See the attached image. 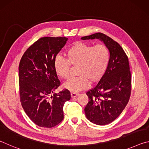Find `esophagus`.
Wrapping results in <instances>:
<instances>
[{
    "label": "esophagus",
    "mask_w": 149,
    "mask_h": 149,
    "mask_svg": "<svg viewBox=\"0 0 149 149\" xmlns=\"http://www.w3.org/2000/svg\"><path fill=\"white\" fill-rule=\"evenodd\" d=\"M79 95V94L78 93H71V97L72 98H75L77 97V96Z\"/></svg>",
    "instance_id": "esophagus-1"
}]
</instances>
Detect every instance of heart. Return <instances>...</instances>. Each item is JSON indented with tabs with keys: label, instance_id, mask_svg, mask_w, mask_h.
<instances>
[{
	"label": "heart",
	"instance_id": "b5f03b06",
	"mask_svg": "<svg viewBox=\"0 0 149 149\" xmlns=\"http://www.w3.org/2000/svg\"><path fill=\"white\" fill-rule=\"evenodd\" d=\"M66 59L56 56L54 68L58 76L66 79L70 71V65L77 66L76 77L70 78L63 87L71 92L76 93L87 89L90 81L94 84L104 76L110 60L107 47L99 44L95 46L83 42H74L65 52Z\"/></svg>",
	"mask_w": 149,
	"mask_h": 149
}]
</instances>
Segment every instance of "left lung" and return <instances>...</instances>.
<instances>
[{"label": "left lung", "instance_id": "8db88e82", "mask_svg": "<svg viewBox=\"0 0 149 149\" xmlns=\"http://www.w3.org/2000/svg\"><path fill=\"white\" fill-rule=\"evenodd\" d=\"M81 39H100L109 50L108 68L98 84L87 92L89 102L84 109L85 116L91 122L99 125H107L119 116L130 100L132 77L128 58L116 41L102 33Z\"/></svg>", "mask_w": 149, "mask_h": 149}]
</instances>
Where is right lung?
Masks as SVG:
<instances>
[{"label": "right lung", "instance_id": "add662e5", "mask_svg": "<svg viewBox=\"0 0 149 149\" xmlns=\"http://www.w3.org/2000/svg\"><path fill=\"white\" fill-rule=\"evenodd\" d=\"M67 41L65 37H42L27 49L20 60V102L28 117L40 127L50 128L61 122L63 107L71 98L67 89L54 93L60 85L54 61Z\"/></svg>", "mask_w": 149, "mask_h": 149}]
</instances>
